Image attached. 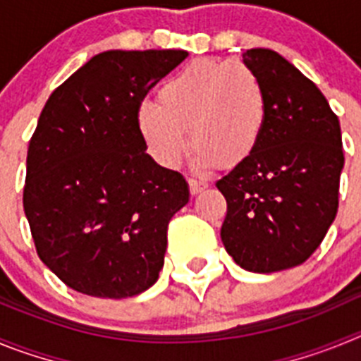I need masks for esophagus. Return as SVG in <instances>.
<instances>
[{"mask_svg":"<svg viewBox=\"0 0 361 361\" xmlns=\"http://www.w3.org/2000/svg\"><path fill=\"white\" fill-rule=\"evenodd\" d=\"M188 186H190L191 195H197V193H200V191L208 188V183L200 180V178H188Z\"/></svg>","mask_w":361,"mask_h":361,"instance_id":"1","label":"esophagus"}]
</instances>
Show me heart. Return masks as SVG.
I'll list each match as a JSON object with an SVG mask.
<instances>
[{
	"label": "heart",
	"instance_id": "1",
	"mask_svg": "<svg viewBox=\"0 0 361 361\" xmlns=\"http://www.w3.org/2000/svg\"><path fill=\"white\" fill-rule=\"evenodd\" d=\"M159 99L141 103L139 128L164 168H175L191 142L199 168L231 170L253 157L266 132V90L244 63L195 59L162 85Z\"/></svg>",
	"mask_w": 361,
	"mask_h": 361
}]
</instances>
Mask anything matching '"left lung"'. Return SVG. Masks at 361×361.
<instances>
[{
	"label": "left lung",
	"instance_id": "8db88e82",
	"mask_svg": "<svg viewBox=\"0 0 361 361\" xmlns=\"http://www.w3.org/2000/svg\"><path fill=\"white\" fill-rule=\"evenodd\" d=\"M262 82L267 124L253 157L216 180L228 202L220 237L253 273L304 264L338 212L340 121L317 85L269 49L242 54Z\"/></svg>",
	"mask_w": 361,
	"mask_h": 361
}]
</instances>
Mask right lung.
I'll return each instance as SVG.
<instances>
[{"label":"right lung","mask_w":361,"mask_h":361,"mask_svg":"<svg viewBox=\"0 0 361 361\" xmlns=\"http://www.w3.org/2000/svg\"><path fill=\"white\" fill-rule=\"evenodd\" d=\"M184 50H108L49 97L28 142L23 208L43 264L79 293L128 298L157 282L168 224L190 200L149 157L139 106Z\"/></svg>","instance_id":"obj_1"}]
</instances>
